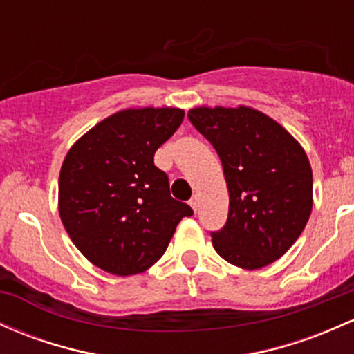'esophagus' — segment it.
<instances>
[{
	"label": "esophagus",
	"mask_w": 354,
	"mask_h": 354,
	"mask_svg": "<svg viewBox=\"0 0 354 354\" xmlns=\"http://www.w3.org/2000/svg\"><path fill=\"white\" fill-rule=\"evenodd\" d=\"M189 207L193 208V212H196L198 207H200V198H198V195H193L192 200H189Z\"/></svg>",
	"instance_id": "esophagus-1"
}]
</instances>
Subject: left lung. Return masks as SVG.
I'll return each instance as SVG.
<instances>
[{
	"label": "left lung",
	"instance_id": "1",
	"mask_svg": "<svg viewBox=\"0 0 354 354\" xmlns=\"http://www.w3.org/2000/svg\"><path fill=\"white\" fill-rule=\"evenodd\" d=\"M188 119L221 159L228 220L212 242L221 259L257 270L292 247L313 212L308 154L286 127L254 107H195Z\"/></svg>",
	"mask_w": 354,
	"mask_h": 354
}]
</instances>
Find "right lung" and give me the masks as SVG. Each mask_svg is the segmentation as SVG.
I'll use <instances>...</instances> for the list:
<instances>
[{
    "instance_id": "add662e5",
    "label": "right lung",
    "mask_w": 354,
    "mask_h": 354,
    "mask_svg": "<svg viewBox=\"0 0 354 354\" xmlns=\"http://www.w3.org/2000/svg\"><path fill=\"white\" fill-rule=\"evenodd\" d=\"M178 107L122 109L70 147L58 178V213L73 245L109 274L158 262L176 225L193 215L169 195L154 153L183 122Z\"/></svg>"
}]
</instances>
